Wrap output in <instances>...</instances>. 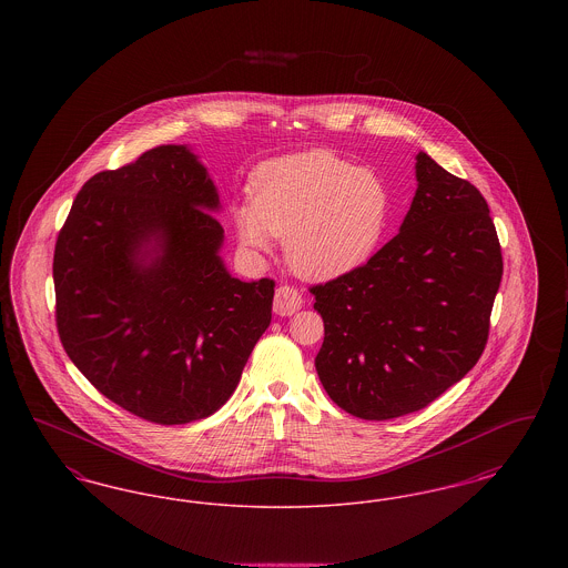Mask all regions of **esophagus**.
Wrapping results in <instances>:
<instances>
[{"mask_svg": "<svg viewBox=\"0 0 568 568\" xmlns=\"http://www.w3.org/2000/svg\"><path fill=\"white\" fill-rule=\"evenodd\" d=\"M302 304H304V300H302V294L297 292L296 287L281 285V287L276 290V294H274L272 308H274V313H276V315H281V317H290V315H294L296 311L302 308Z\"/></svg>", "mask_w": 568, "mask_h": 568, "instance_id": "1", "label": "esophagus"}]
</instances>
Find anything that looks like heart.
Returning <instances> with one entry per match:
<instances>
[{"instance_id": "1", "label": "heart", "mask_w": 568, "mask_h": 568, "mask_svg": "<svg viewBox=\"0 0 568 568\" xmlns=\"http://www.w3.org/2000/svg\"><path fill=\"white\" fill-rule=\"evenodd\" d=\"M251 206L234 209L244 248L271 251L285 239V257L304 278H334L364 266L387 230L392 193L371 168L329 151H306L264 163L251 181Z\"/></svg>"}]
</instances>
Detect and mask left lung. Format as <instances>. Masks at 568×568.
Listing matches in <instances>:
<instances>
[{
	"label": "left lung",
	"mask_w": 568,
	"mask_h": 568,
	"mask_svg": "<svg viewBox=\"0 0 568 568\" xmlns=\"http://www.w3.org/2000/svg\"><path fill=\"white\" fill-rule=\"evenodd\" d=\"M400 232L359 268L313 285L327 396L383 422L430 405L481 357L503 278L486 197L430 155Z\"/></svg>",
	"instance_id": "8db88e82"
}]
</instances>
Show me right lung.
Segmentation results:
<instances>
[{
	"instance_id": "add662e5",
	"label": "right lung",
	"mask_w": 568,
	"mask_h": 568,
	"mask_svg": "<svg viewBox=\"0 0 568 568\" xmlns=\"http://www.w3.org/2000/svg\"><path fill=\"white\" fill-rule=\"evenodd\" d=\"M219 193L183 144L91 176L54 244V320L89 383L174 426L234 394L272 320L274 281L225 271Z\"/></svg>"
}]
</instances>
